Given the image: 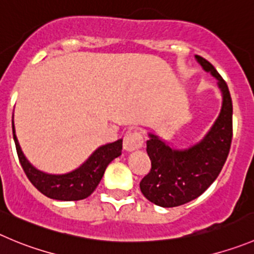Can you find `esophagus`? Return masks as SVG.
I'll use <instances>...</instances> for the list:
<instances>
[{"label":"esophagus","instance_id":"1","mask_svg":"<svg viewBox=\"0 0 254 254\" xmlns=\"http://www.w3.org/2000/svg\"><path fill=\"white\" fill-rule=\"evenodd\" d=\"M143 143L142 136L136 131H128L123 137V148L127 152H134L139 149Z\"/></svg>","mask_w":254,"mask_h":254}]
</instances>
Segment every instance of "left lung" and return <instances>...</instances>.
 Masks as SVG:
<instances>
[{"mask_svg":"<svg viewBox=\"0 0 254 254\" xmlns=\"http://www.w3.org/2000/svg\"><path fill=\"white\" fill-rule=\"evenodd\" d=\"M202 68L217 79L222 93L218 117L201 141L173 148L149 132L147 154L151 171L139 183L141 192L159 207H177L193 201L216 181L228 157L232 142V98L228 86L207 60L194 56Z\"/></svg>","mask_w":254,"mask_h":254,"instance_id":"obj_1","label":"left lung"}]
</instances>
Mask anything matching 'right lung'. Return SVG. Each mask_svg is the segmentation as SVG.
<instances>
[{"instance_id": "obj_1", "label": "right lung", "mask_w": 254, "mask_h": 254, "mask_svg": "<svg viewBox=\"0 0 254 254\" xmlns=\"http://www.w3.org/2000/svg\"><path fill=\"white\" fill-rule=\"evenodd\" d=\"M12 132L17 154L28 180L46 197L57 201H79L92 194L102 180L107 166L122 153V139H117L112 143L98 147L76 170L62 175H53L38 170L26 158L14 131L13 116Z\"/></svg>"}]
</instances>
